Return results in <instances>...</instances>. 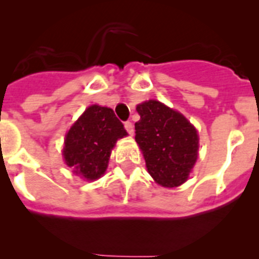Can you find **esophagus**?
<instances>
[{"mask_svg":"<svg viewBox=\"0 0 259 259\" xmlns=\"http://www.w3.org/2000/svg\"><path fill=\"white\" fill-rule=\"evenodd\" d=\"M124 128H125V130H127L128 134H130V135H134L135 130H134V124H132L131 122H125V123H124Z\"/></svg>","mask_w":259,"mask_h":259,"instance_id":"1","label":"esophagus"}]
</instances>
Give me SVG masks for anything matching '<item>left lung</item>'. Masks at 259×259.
Segmentation results:
<instances>
[{
	"label": "left lung",
	"instance_id": "obj_1",
	"mask_svg": "<svg viewBox=\"0 0 259 259\" xmlns=\"http://www.w3.org/2000/svg\"><path fill=\"white\" fill-rule=\"evenodd\" d=\"M135 140L155 183L166 188L187 182L198 157L197 130L179 111L149 100L137 105Z\"/></svg>",
	"mask_w": 259,
	"mask_h": 259
}]
</instances>
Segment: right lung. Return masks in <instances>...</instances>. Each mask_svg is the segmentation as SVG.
I'll use <instances>...</instances> for the list:
<instances>
[{"instance_id": "obj_1", "label": "right lung", "mask_w": 259, "mask_h": 259, "mask_svg": "<svg viewBox=\"0 0 259 259\" xmlns=\"http://www.w3.org/2000/svg\"><path fill=\"white\" fill-rule=\"evenodd\" d=\"M127 136L110 107L92 105L68 130L62 155L75 175L85 180L101 178L118 139Z\"/></svg>"}]
</instances>
